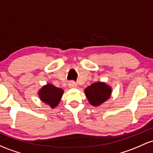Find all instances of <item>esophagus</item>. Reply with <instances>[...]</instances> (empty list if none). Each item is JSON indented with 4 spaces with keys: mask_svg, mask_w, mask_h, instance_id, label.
I'll list each match as a JSON object with an SVG mask.
<instances>
[{
    "mask_svg": "<svg viewBox=\"0 0 153 153\" xmlns=\"http://www.w3.org/2000/svg\"><path fill=\"white\" fill-rule=\"evenodd\" d=\"M68 86L70 87V88H75V87L77 86V84H76V83H75V82L70 81V82H69Z\"/></svg>",
    "mask_w": 153,
    "mask_h": 153,
    "instance_id": "1",
    "label": "esophagus"
}]
</instances>
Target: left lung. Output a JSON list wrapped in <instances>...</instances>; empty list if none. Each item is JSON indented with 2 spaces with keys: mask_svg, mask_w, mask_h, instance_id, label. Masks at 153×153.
<instances>
[{
  "mask_svg": "<svg viewBox=\"0 0 153 153\" xmlns=\"http://www.w3.org/2000/svg\"><path fill=\"white\" fill-rule=\"evenodd\" d=\"M111 88L106 83L97 82L92 83L85 89L88 102L93 106H99L107 101L111 95Z\"/></svg>",
  "mask_w": 153,
  "mask_h": 153,
  "instance_id": "1",
  "label": "left lung"
}]
</instances>
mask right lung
Masks as SVG:
<instances>
[{"label":"right lung","mask_w":153,"mask_h":153,"mask_svg":"<svg viewBox=\"0 0 153 153\" xmlns=\"http://www.w3.org/2000/svg\"><path fill=\"white\" fill-rule=\"evenodd\" d=\"M64 91L52 84H48L43 86L38 92L40 99L42 102L50 105L51 108H54L58 105L62 98Z\"/></svg>","instance_id":"add662e5"}]
</instances>
